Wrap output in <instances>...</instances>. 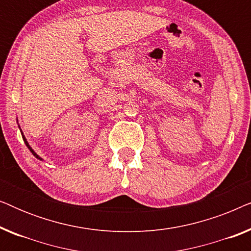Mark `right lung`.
Returning a JSON list of instances; mask_svg holds the SVG:
<instances>
[{
	"label": "right lung",
	"mask_w": 251,
	"mask_h": 251,
	"mask_svg": "<svg viewBox=\"0 0 251 251\" xmlns=\"http://www.w3.org/2000/svg\"><path fill=\"white\" fill-rule=\"evenodd\" d=\"M17 121H18V120H17ZM19 129H20V126H19ZM20 132H22V136H23V139H24V142H25V144H26V146H27V147H28V150L30 151V152H32V154H33V155H34V156H35V157H36V159H39V160H41V161H43V159H42V157H41L40 155H37V154L35 153V151H34V150L32 149V147H30V145H29V144H28V142H27L26 137H25V136H24V133H23V131H22V130H20Z\"/></svg>",
	"instance_id": "add662e5"
}]
</instances>
